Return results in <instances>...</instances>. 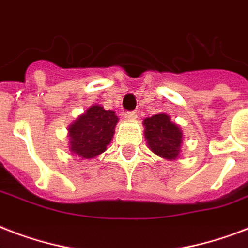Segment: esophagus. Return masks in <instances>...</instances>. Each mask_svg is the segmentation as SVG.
<instances>
[{
	"mask_svg": "<svg viewBox=\"0 0 248 248\" xmlns=\"http://www.w3.org/2000/svg\"><path fill=\"white\" fill-rule=\"evenodd\" d=\"M124 118H126V120H135L136 113L135 112H124Z\"/></svg>",
	"mask_w": 248,
	"mask_h": 248,
	"instance_id": "esophagus-1",
	"label": "esophagus"
}]
</instances>
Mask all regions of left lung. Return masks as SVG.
Returning a JSON list of instances; mask_svg holds the SVG:
<instances>
[{
    "mask_svg": "<svg viewBox=\"0 0 248 248\" xmlns=\"http://www.w3.org/2000/svg\"><path fill=\"white\" fill-rule=\"evenodd\" d=\"M145 138L152 152L166 159H175L179 155L181 144V131L170 121L165 113L155 114L144 120Z\"/></svg>",
    "mask_w": 248,
    "mask_h": 248,
    "instance_id": "8db88e82",
    "label": "left lung"
}]
</instances>
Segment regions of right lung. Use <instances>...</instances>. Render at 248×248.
Listing matches in <instances>:
<instances>
[{
	"label": "right lung",
	"mask_w": 248,
	"mask_h": 248,
	"mask_svg": "<svg viewBox=\"0 0 248 248\" xmlns=\"http://www.w3.org/2000/svg\"><path fill=\"white\" fill-rule=\"evenodd\" d=\"M117 122L113 110H105L100 105L90 107L69 126L71 151L86 159L101 155L110 144Z\"/></svg>",
	"instance_id": "obj_1"
}]
</instances>
